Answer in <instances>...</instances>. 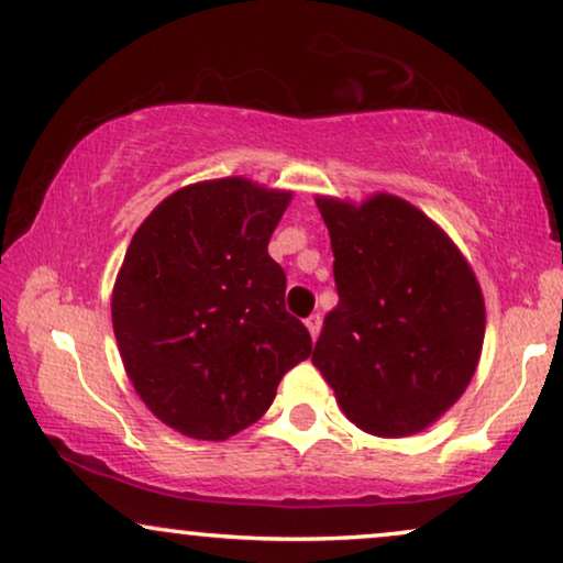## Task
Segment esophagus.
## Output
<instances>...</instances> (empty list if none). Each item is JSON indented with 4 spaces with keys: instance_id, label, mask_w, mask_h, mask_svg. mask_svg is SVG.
<instances>
[{
    "instance_id": "esophagus-1",
    "label": "esophagus",
    "mask_w": 563,
    "mask_h": 563,
    "mask_svg": "<svg viewBox=\"0 0 563 563\" xmlns=\"http://www.w3.org/2000/svg\"><path fill=\"white\" fill-rule=\"evenodd\" d=\"M306 327H309L311 338H317L319 330H322V314H311V317H306Z\"/></svg>"
}]
</instances>
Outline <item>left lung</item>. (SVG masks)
<instances>
[{"label":"left lung","instance_id":"obj_1","mask_svg":"<svg viewBox=\"0 0 563 563\" xmlns=\"http://www.w3.org/2000/svg\"><path fill=\"white\" fill-rule=\"evenodd\" d=\"M338 306L311 361L351 421L408 437L446 412L478 366L486 306L473 269L433 220L393 195L361 208L317 199Z\"/></svg>","mask_w":563,"mask_h":563}]
</instances>
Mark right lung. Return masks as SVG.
<instances>
[{"label":"right lung","instance_id":"obj_1","mask_svg":"<svg viewBox=\"0 0 563 563\" xmlns=\"http://www.w3.org/2000/svg\"><path fill=\"white\" fill-rule=\"evenodd\" d=\"M290 202L239 179L174 191L132 236L111 298L126 374L163 423L220 441L273 405L311 334L286 311V273L267 254Z\"/></svg>","mask_w":563,"mask_h":563}]
</instances>
